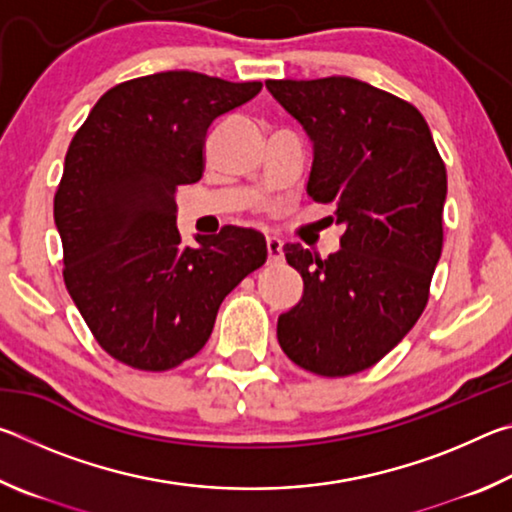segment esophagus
Returning a JSON list of instances; mask_svg holds the SVG:
<instances>
[{"mask_svg": "<svg viewBox=\"0 0 512 512\" xmlns=\"http://www.w3.org/2000/svg\"><path fill=\"white\" fill-rule=\"evenodd\" d=\"M266 253H268V264H282L284 253H282V241L277 237L266 239Z\"/></svg>", "mask_w": 512, "mask_h": 512, "instance_id": "obj_1", "label": "esophagus"}]
</instances>
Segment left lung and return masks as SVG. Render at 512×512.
I'll list each match as a JSON object with an SVG mask.
<instances>
[{"mask_svg":"<svg viewBox=\"0 0 512 512\" xmlns=\"http://www.w3.org/2000/svg\"><path fill=\"white\" fill-rule=\"evenodd\" d=\"M314 144L307 194L336 205L341 250L327 259L300 244L284 257L305 282L277 318V341L323 377L361 372L418 323L443 250L447 171L411 103L350 76L266 81Z\"/></svg>","mask_w":512,"mask_h":512,"instance_id":"8db88e82","label":"left lung"}]
</instances>
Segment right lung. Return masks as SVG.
Listing matches in <instances>:
<instances>
[{
  "label": "right lung",
  "mask_w": 512,
  "mask_h": 512,
  "mask_svg": "<svg viewBox=\"0 0 512 512\" xmlns=\"http://www.w3.org/2000/svg\"><path fill=\"white\" fill-rule=\"evenodd\" d=\"M259 90L187 69L140 76L103 94L69 144L54 198L65 287L126 366L192 359L223 298L266 262L262 232L225 225L189 248L176 225V187L201 180L210 128Z\"/></svg>",
  "instance_id": "1"
}]
</instances>
